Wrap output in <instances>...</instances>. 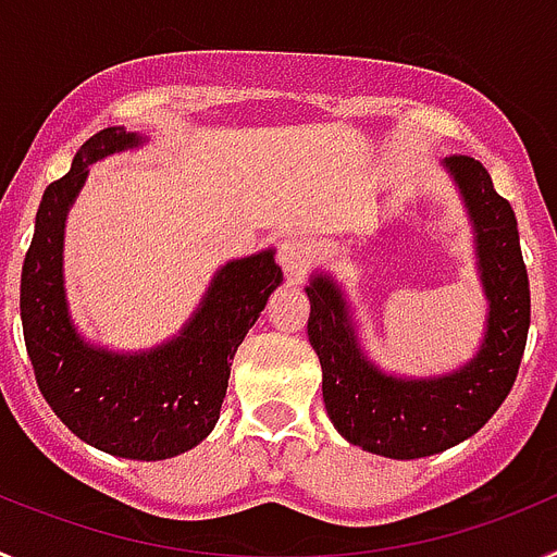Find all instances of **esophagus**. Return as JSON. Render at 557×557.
Instances as JSON below:
<instances>
[{
    "instance_id": "1",
    "label": "esophagus",
    "mask_w": 557,
    "mask_h": 557,
    "mask_svg": "<svg viewBox=\"0 0 557 557\" xmlns=\"http://www.w3.org/2000/svg\"><path fill=\"white\" fill-rule=\"evenodd\" d=\"M278 264H282L284 275H287L289 282H301L304 270L309 264V248L307 243L301 239H295V236H287L282 245H278V253H275Z\"/></svg>"
}]
</instances>
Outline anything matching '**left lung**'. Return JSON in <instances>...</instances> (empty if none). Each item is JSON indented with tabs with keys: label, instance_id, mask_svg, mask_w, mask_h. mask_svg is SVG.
I'll return each instance as SVG.
<instances>
[{
	"label": "left lung",
	"instance_id": "left-lung-1",
	"mask_svg": "<svg viewBox=\"0 0 557 557\" xmlns=\"http://www.w3.org/2000/svg\"><path fill=\"white\" fill-rule=\"evenodd\" d=\"M455 181L474 231L476 273L488 301L482 343L469 362L437 376H401L373 362L359 343L343 284L326 270L309 275V343L323 368V401L348 444L393 460L446 451L488 424L519 373L530 329V282L516 214L469 156H451Z\"/></svg>",
	"mask_w": 557,
	"mask_h": 557
}]
</instances>
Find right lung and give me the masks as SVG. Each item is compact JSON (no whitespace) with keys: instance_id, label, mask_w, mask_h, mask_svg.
Listing matches in <instances>:
<instances>
[{"instance_id":"1","label":"right lung","mask_w":557,"mask_h":557,"mask_svg":"<svg viewBox=\"0 0 557 557\" xmlns=\"http://www.w3.org/2000/svg\"><path fill=\"white\" fill-rule=\"evenodd\" d=\"M141 133L106 127L49 184L22 268V326L47 405L81 441L125 460L184 455L214 430L231 359L284 282L275 250L231 259L175 337L147 351H111L77 332L63 282V234L88 166L145 145Z\"/></svg>"}]
</instances>
